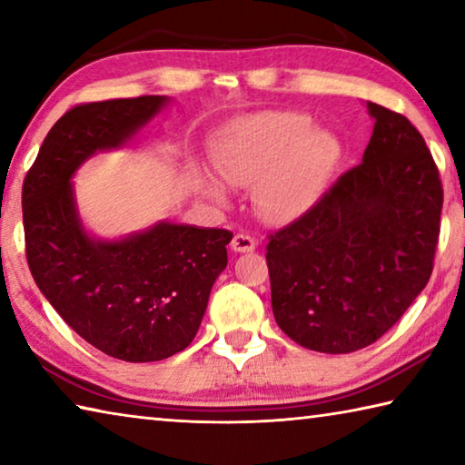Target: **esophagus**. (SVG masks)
I'll return each instance as SVG.
<instances>
[{
	"instance_id": "obj_1",
	"label": "esophagus",
	"mask_w": 465,
	"mask_h": 465,
	"mask_svg": "<svg viewBox=\"0 0 465 465\" xmlns=\"http://www.w3.org/2000/svg\"><path fill=\"white\" fill-rule=\"evenodd\" d=\"M232 250L240 252V254H243V252H254L256 250V240L248 233H235L233 240H232Z\"/></svg>"
}]
</instances>
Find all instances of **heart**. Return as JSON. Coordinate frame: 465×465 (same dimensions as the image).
<instances>
[{
	"mask_svg": "<svg viewBox=\"0 0 465 465\" xmlns=\"http://www.w3.org/2000/svg\"><path fill=\"white\" fill-rule=\"evenodd\" d=\"M215 168L225 184L252 186L256 213L269 223L295 222L318 203L341 160L332 133L313 129L299 113H261L230 124L215 145ZM203 193L225 203V186L203 172Z\"/></svg>",
	"mask_w": 465,
	"mask_h": 465,
	"instance_id": "1",
	"label": "heart"
}]
</instances>
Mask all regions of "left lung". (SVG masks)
I'll list each match as a JSON object with an SVG mask.
<instances>
[{
  "mask_svg": "<svg viewBox=\"0 0 465 465\" xmlns=\"http://www.w3.org/2000/svg\"><path fill=\"white\" fill-rule=\"evenodd\" d=\"M367 110L363 162L266 246L279 328L328 355L365 349L404 316L439 240L443 188L427 143L406 116Z\"/></svg>",
  "mask_w": 465,
  "mask_h": 465,
  "instance_id": "1",
  "label": "left lung"
}]
</instances>
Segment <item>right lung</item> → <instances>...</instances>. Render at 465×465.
<instances>
[{
    "label": "right lung",
    "mask_w": 465,
    "mask_h": 465,
    "mask_svg": "<svg viewBox=\"0 0 465 465\" xmlns=\"http://www.w3.org/2000/svg\"><path fill=\"white\" fill-rule=\"evenodd\" d=\"M172 102L139 96L75 106L53 124L22 188L26 258L41 293L84 341L149 363L193 342L232 232L157 222L123 238L84 225L74 176L92 155L129 147Z\"/></svg>",
    "instance_id": "right-lung-1"
}]
</instances>
